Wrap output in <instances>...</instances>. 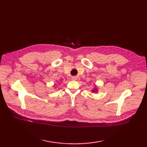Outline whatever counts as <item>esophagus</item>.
Wrapping results in <instances>:
<instances>
[{
    "instance_id": "obj_1",
    "label": "esophagus",
    "mask_w": 147,
    "mask_h": 147,
    "mask_svg": "<svg viewBox=\"0 0 147 147\" xmlns=\"http://www.w3.org/2000/svg\"><path fill=\"white\" fill-rule=\"evenodd\" d=\"M73 80H76V77H73Z\"/></svg>"
}]
</instances>
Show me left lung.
Returning a JSON list of instances; mask_svg holds the SVG:
<instances>
[{
    "label": "left lung",
    "instance_id": "obj_1",
    "mask_svg": "<svg viewBox=\"0 0 147 147\" xmlns=\"http://www.w3.org/2000/svg\"><path fill=\"white\" fill-rule=\"evenodd\" d=\"M92 91H93V92H95V91L96 92V90H92Z\"/></svg>",
    "mask_w": 147,
    "mask_h": 147
}]
</instances>
